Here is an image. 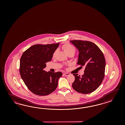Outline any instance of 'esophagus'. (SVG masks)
<instances>
[{
    "instance_id": "esophagus-1",
    "label": "esophagus",
    "mask_w": 125,
    "mask_h": 125,
    "mask_svg": "<svg viewBox=\"0 0 125 125\" xmlns=\"http://www.w3.org/2000/svg\"><path fill=\"white\" fill-rule=\"evenodd\" d=\"M63 75L65 76H69V75H70V74L69 73H64L63 74Z\"/></svg>"
}]
</instances>
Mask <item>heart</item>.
Returning <instances> with one entry per match:
<instances>
[{
  "label": "heart",
  "mask_w": 125,
  "mask_h": 125,
  "mask_svg": "<svg viewBox=\"0 0 125 125\" xmlns=\"http://www.w3.org/2000/svg\"><path fill=\"white\" fill-rule=\"evenodd\" d=\"M62 49L64 51V52L66 53L67 54H68L69 53H73L74 54H75V52H76V49L71 44L69 43H65L64 44L62 45ZM57 50H55L54 53H53V57H54L55 56L56 53H57Z\"/></svg>",
  "instance_id": "obj_1"
}]
</instances>
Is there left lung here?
<instances>
[{
  "mask_svg": "<svg viewBox=\"0 0 125 125\" xmlns=\"http://www.w3.org/2000/svg\"><path fill=\"white\" fill-rule=\"evenodd\" d=\"M70 42L79 51L77 64L85 67L82 76L74 74L75 79L72 87L75 91L83 94H90L96 90L104 77L105 60L101 50L94 43L82 40Z\"/></svg>",
  "mask_w": 125,
  "mask_h": 125,
  "instance_id": "8db88e82",
  "label": "left lung"
}]
</instances>
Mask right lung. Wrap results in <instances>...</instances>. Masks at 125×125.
I'll use <instances>...</instances> for the list:
<instances>
[{
  "label": "right lung",
  "mask_w": 125,
  "mask_h": 125,
  "mask_svg": "<svg viewBox=\"0 0 125 125\" xmlns=\"http://www.w3.org/2000/svg\"><path fill=\"white\" fill-rule=\"evenodd\" d=\"M59 43L36 44L23 53L20 59V73L27 88L35 94L45 96L57 87L61 72H47L46 63L50 61Z\"/></svg>",
  "instance_id": "add662e5"
}]
</instances>
